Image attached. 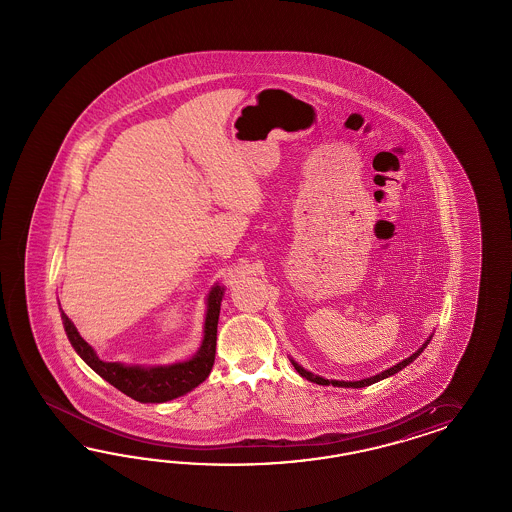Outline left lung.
<instances>
[{"label":"left lung","mask_w":512,"mask_h":512,"mask_svg":"<svg viewBox=\"0 0 512 512\" xmlns=\"http://www.w3.org/2000/svg\"><path fill=\"white\" fill-rule=\"evenodd\" d=\"M432 340V338H430ZM430 340L424 341L422 343V347H420L417 353H413L411 357L405 358L402 360L400 364H396V366H392V368H388L385 372L379 373V375H373V377H368V379H362V381H328V379H323V377H319V375H313V373L306 372L302 366H298L295 360H293V366H295L296 372L300 373L302 377H306L308 381L311 383H317V385H334V387H353V388H362V387H370L373 383H377V381H381V379H385L388 375H394V373L400 372L402 368H405L407 364H411L415 358L419 357L420 353L426 349V345L430 343Z\"/></svg>","instance_id":"obj_1"}]
</instances>
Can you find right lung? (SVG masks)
Returning a JSON list of instances; mask_svg holds the SVG:
<instances>
[{"label": "right lung", "mask_w": 512, "mask_h": 512, "mask_svg": "<svg viewBox=\"0 0 512 512\" xmlns=\"http://www.w3.org/2000/svg\"><path fill=\"white\" fill-rule=\"evenodd\" d=\"M223 291H225L223 287L216 285L208 296L204 340L199 353L187 362H178L172 366L140 368V366H124L118 362H103L93 353L92 347L80 338L77 328L62 311L63 326H65L67 338L82 360L92 368L93 372L99 373L105 381H109L112 387L122 390L129 398L140 403L169 402L199 387L214 366L217 319H219Z\"/></svg>", "instance_id": "add662e5"}]
</instances>
